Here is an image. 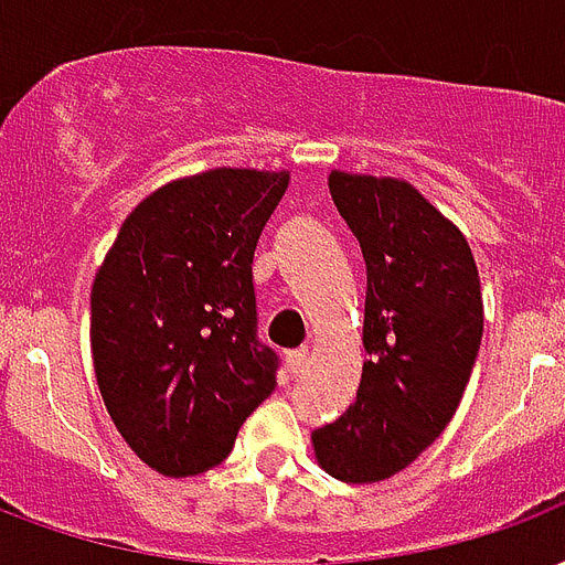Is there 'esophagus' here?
I'll list each match as a JSON object with an SVG mask.
<instances>
[{"label":"esophagus","mask_w":565,"mask_h":565,"mask_svg":"<svg viewBox=\"0 0 565 565\" xmlns=\"http://www.w3.org/2000/svg\"><path fill=\"white\" fill-rule=\"evenodd\" d=\"M305 362H308V347H299V350H290V353H287V371H290L294 377L302 371Z\"/></svg>","instance_id":"obj_1"}]
</instances>
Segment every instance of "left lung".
Returning <instances> with one entry per match:
<instances>
[{
    "instance_id": "8db88e82",
    "label": "left lung",
    "mask_w": 565,
    "mask_h": 565,
    "mask_svg": "<svg viewBox=\"0 0 565 565\" xmlns=\"http://www.w3.org/2000/svg\"><path fill=\"white\" fill-rule=\"evenodd\" d=\"M365 257L356 401L315 431L317 463L350 484L383 482L452 422L482 344V287L470 242L407 179L329 173Z\"/></svg>"
}]
</instances>
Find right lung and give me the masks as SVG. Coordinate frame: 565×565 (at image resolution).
I'll list each match as a JSON object with an SVG mask.
<instances>
[{
    "label": "right lung",
    "mask_w": 565,
    "mask_h": 565,
    "mask_svg": "<svg viewBox=\"0 0 565 565\" xmlns=\"http://www.w3.org/2000/svg\"><path fill=\"white\" fill-rule=\"evenodd\" d=\"M290 170L215 167L154 188L92 281V365L116 431L154 473L227 458L275 392L250 263Z\"/></svg>",
    "instance_id": "right-lung-1"
}]
</instances>
